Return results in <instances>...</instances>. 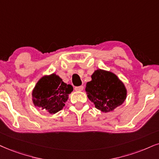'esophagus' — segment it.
<instances>
[{
	"mask_svg": "<svg viewBox=\"0 0 159 159\" xmlns=\"http://www.w3.org/2000/svg\"><path fill=\"white\" fill-rule=\"evenodd\" d=\"M83 89H84V87L83 86H77V87H75V89L76 91H83Z\"/></svg>",
	"mask_w": 159,
	"mask_h": 159,
	"instance_id": "esophagus-1",
	"label": "esophagus"
}]
</instances>
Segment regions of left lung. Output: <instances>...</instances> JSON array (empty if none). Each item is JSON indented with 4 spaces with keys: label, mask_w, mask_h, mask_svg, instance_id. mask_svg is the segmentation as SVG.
<instances>
[{
    "label": "left lung",
    "mask_w": 159,
    "mask_h": 159,
    "mask_svg": "<svg viewBox=\"0 0 159 159\" xmlns=\"http://www.w3.org/2000/svg\"><path fill=\"white\" fill-rule=\"evenodd\" d=\"M92 80L86 84L88 97L102 112H110L124 102L127 91L124 84L111 72L95 70Z\"/></svg>",
    "instance_id": "obj_1"
}]
</instances>
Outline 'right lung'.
<instances>
[{"mask_svg": "<svg viewBox=\"0 0 159 159\" xmlns=\"http://www.w3.org/2000/svg\"><path fill=\"white\" fill-rule=\"evenodd\" d=\"M73 87L62 82L60 76L52 74L39 80L33 90V102L50 113H56L65 106Z\"/></svg>", "mask_w": 159, "mask_h": 159, "instance_id": "obj_1", "label": "right lung"}]
</instances>
